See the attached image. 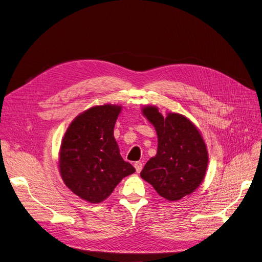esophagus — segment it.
Segmentation results:
<instances>
[{
    "label": "esophagus",
    "instance_id": "1",
    "mask_svg": "<svg viewBox=\"0 0 262 262\" xmlns=\"http://www.w3.org/2000/svg\"><path fill=\"white\" fill-rule=\"evenodd\" d=\"M134 166H135V169H136L137 173H140L141 170H142V168H143V164H142L141 161H136Z\"/></svg>",
    "mask_w": 262,
    "mask_h": 262
}]
</instances>
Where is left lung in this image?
I'll return each mask as SVG.
<instances>
[{"label": "left lung", "mask_w": 262, "mask_h": 262, "mask_svg": "<svg viewBox=\"0 0 262 262\" xmlns=\"http://www.w3.org/2000/svg\"><path fill=\"white\" fill-rule=\"evenodd\" d=\"M143 116L153 124L158 147L140 175L157 193L178 201L202 184L208 166V152L196 126L183 115L169 113L164 118L157 107L145 106Z\"/></svg>", "instance_id": "1"}]
</instances>
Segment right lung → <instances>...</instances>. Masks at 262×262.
<instances>
[{"mask_svg": "<svg viewBox=\"0 0 262 262\" xmlns=\"http://www.w3.org/2000/svg\"><path fill=\"white\" fill-rule=\"evenodd\" d=\"M121 106H94L68 127L60 146L59 172L66 186L89 203L107 199L122 178L136 170L124 161L114 137Z\"/></svg>", "mask_w": 262, "mask_h": 262, "instance_id": "add662e5", "label": "right lung"}]
</instances>
